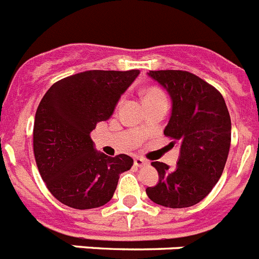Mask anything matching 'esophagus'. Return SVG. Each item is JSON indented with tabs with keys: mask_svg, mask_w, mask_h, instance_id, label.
<instances>
[{
	"mask_svg": "<svg viewBox=\"0 0 259 259\" xmlns=\"http://www.w3.org/2000/svg\"><path fill=\"white\" fill-rule=\"evenodd\" d=\"M134 163H135V166H136V167H143V166H145V164H148V162H146L145 159H143V158L136 157V158H135Z\"/></svg>",
	"mask_w": 259,
	"mask_h": 259,
	"instance_id": "1",
	"label": "esophagus"
}]
</instances>
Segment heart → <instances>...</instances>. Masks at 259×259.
<instances>
[{"label": "heart", "instance_id": "b5f03b06", "mask_svg": "<svg viewBox=\"0 0 259 259\" xmlns=\"http://www.w3.org/2000/svg\"><path fill=\"white\" fill-rule=\"evenodd\" d=\"M155 96H164V95H163V93H162V91H159V89L152 88V89H149L148 92H146L145 98L146 97H155Z\"/></svg>", "mask_w": 259, "mask_h": 259}]
</instances>
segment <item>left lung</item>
Masks as SVG:
<instances>
[{
	"instance_id": "obj_1",
	"label": "left lung",
	"mask_w": 259,
	"mask_h": 259,
	"mask_svg": "<svg viewBox=\"0 0 259 259\" xmlns=\"http://www.w3.org/2000/svg\"><path fill=\"white\" fill-rule=\"evenodd\" d=\"M148 75L170 95L172 110L163 134L180 144V155L174 170L152 162L159 180L146 188V194L171 209L193 206L211 192L224 170L231 145L230 113L221 92L188 71Z\"/></svg>"
}]
</instances>
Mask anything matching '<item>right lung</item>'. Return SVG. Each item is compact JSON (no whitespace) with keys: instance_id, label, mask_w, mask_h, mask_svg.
<instances>
[{"instance_id":"obj_1","label":"right lung","mask_w":259,"mask_h":259,"mask_svg":"<svg viewBox=\"0 0 259 259\" xmlns=\"http://www.w3.org/2000/svg\"><path fill=\"white\" fill-rule=\"evenodd\" d=\"M139 70H91L53 84L41 100L33 125V153L50 193L72 209L100 207L113 198L119 175L134 159L95 149L91 132L113 115Z\"/></svg>"}]
</instances>
